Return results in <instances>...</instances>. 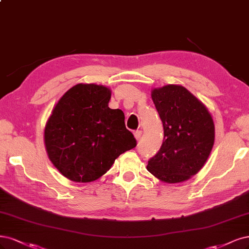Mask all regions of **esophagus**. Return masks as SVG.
<instances>
[{
    "mask_svg": "<svg viewBox=\"0 0 249 249\" xmlns=\"http://www.w3.org/2000/svg\"><path fill=\"white\" fill-rule=\"evenodd\" d=\"M134 135H135V138L137 140H139L141 138V136H142V131H135Z\"/></svg>",
    "mask_w": 249,
    "mask_h": 249,
    "instance_id": "34e87169",
    "label": "esophagus"
}]
</instances>
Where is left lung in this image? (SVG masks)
Instances as JSON below:
<instances>
[{
  "label": "left lung",
  "mask_w": 249,
  "mask_h": 249,
  "mask_svg": "<svg viewBox=\"0 0 249 249\" xmlns=\"http://www.w3.org/2000/svg\"><path fill=\"white\" fill-rule=\"evenodd\" d=\"M164 126V140L147 170L161 181L176 183L196 174L206 162L214 143V124L207 108L180 85L151 92Z\"/></svg>",
  "instance_id": "obj_1"
}]
</instances>
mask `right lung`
Wrapping results in <instances>:
<instances>
[{"label":"right lung","instance_id":"1","mask_svg":"<svg viewBox=\"0 0 249 249\" xmlns=\"http://www.w3.org/2000/svg\"><path fill=\"white\" fill-rule=\"evenodd\" d=\"M110 90L77 84L59 99L45 126L49 160L65 177L90 182L104 175L117 157L136 147L121 109H110Z\"/></svg>","mask_w":249,"mask_h":249}]
</instances>
